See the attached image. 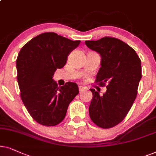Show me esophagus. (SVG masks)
Instances as JSON below:
<instances>
[{"instance_id":"1","label":"esophagus","mask_w":156,"mask_h":156,"mask_svg":"<svg viewBox=\"0 0 156 156\" xmlns=\"http://www.w3.org/2000/svg\"><path fill=\"white\" fill-rule=\"evenodd\" d=\"M78 89H79V91H80V93L81 92V91H83V90H85V88L83 86H80L79 87H78Z\"/></svg>"}]
</instances>
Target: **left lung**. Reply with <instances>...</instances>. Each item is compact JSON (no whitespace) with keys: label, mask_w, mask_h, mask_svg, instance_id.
<instances>
[{"label":"left lung","mask_w":156,"mask_h":156,"mask_svg":"<svg viewBox=\"0 0 156 156\" xmlns=\"http://www.w3.org/2000/svg\"><path fill=\"white\" fill-rule=\"evenodd\" d=\"M86 45L101 55L95 83L107 88L102 96L90 89L93 97L89 115L98 127L113 128L123 121L136 98L142 77L141 61L134 49L113 37L86 41Z\"/></svg>","instance_id":"obj_1"}]
</instances>
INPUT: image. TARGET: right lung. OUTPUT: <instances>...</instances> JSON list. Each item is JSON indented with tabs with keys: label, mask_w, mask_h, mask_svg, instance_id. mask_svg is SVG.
Segmentation results:
<instances>
[{
	"label": "right lung",
	"mask_w": 156,
	"mask_h": 156,
	"mask_svg": "<svg viewBox=\"0 0 156 156\" xmlns=\"http://www.w3.org/2000/svg\"><path fill=\"white\" fill-rule=\"evenodd\" d=\"M80 43L55 33H43L29 41L18 53L16 68L20 98L31 117L41 125L61 123L79 93L76 83L58 87L53 76L66 65L68 55Z\"/></svg>",
	"instance_id": "obj_1"
}]
</instances>
